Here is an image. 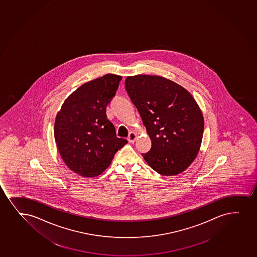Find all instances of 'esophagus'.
Here are the masks:
<instances>
[{
  "mask_svg": "<svg viewBox=\"0 0 257 257\" xmlns=\"http://www.w3.org/2000/svg\"><path fill=\"white\" fill-rule=\"evenodd\" d=\"M137 138H138L137 133H134V132H131V133H129V136H128V141L130 143H134Z\"/></svg>",
  "mask_w": 257,
  "mask_h": 257,
  "instance_id": "esophagus-1",
  "label": "esophagus"
}]
</instances>
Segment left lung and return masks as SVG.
Masks as SVG:
<instances>
[{
	"label": "left lung",
	"mask_w": 257,
	"mask_h": 257,
	"mask_svg": "<svg viewBox=\"0 0 257 257\" xmlns=\"http://www.w3.org/2000/svg\"><path fill=\"white\" fill-rule=\"evenodd\" d=\"M124 85L151 139V151L142 154L145 162L165 176L185 171L202 142L204 118L196 100L163 76H127Z\"/></svg>",
	"instance_id": "left-lung-1"
}]
</instances>
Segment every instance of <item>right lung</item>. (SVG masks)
<instances>
[{
  "label": "right lung",
  "instance_id": "add662e5",
  "mask_svg": "<svg viewBox=\"0 0 257 257\" xmlns=\"http://www.w3.org/2000/svg\"><path fill=\"white\" fill-rule=\"evenodd\" d=\"M122 76L106 74L86 82L70 94L56 116L55 142L68 168L84 177L102 174L127 144L117 138L106 117V106Z\"/></svg>",
  "mask_w": 257,
  "mask_h": 257
}]
</instances>
